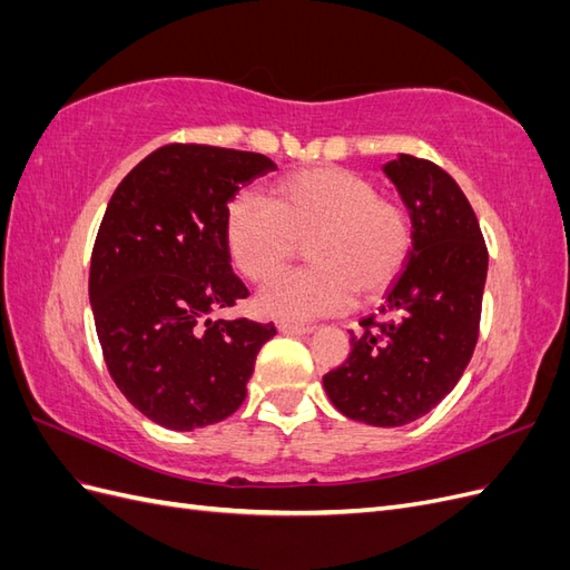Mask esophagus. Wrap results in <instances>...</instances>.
Instances as JSON below:
<instances>
[{"instance_id": "esophagus-1", "label": "esophagus", "mask_w": 570, "mask_h": 570, "mask_svg": "<svg viewBox=\"0 0 570 570\" xmlns=\"http://www.w3.org/2000/svg\"><path fill=\"white\" fill-rule=\"evenodd\" d=\"M278 331H281L283 335H306V333H312L314 327H312V325H299V323L281 321V323H278Z\"/></svg>"}]
</instances>
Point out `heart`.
<instances>
[{
    "label": "heart",
    "mask_w": 570,
    "mask_h": 570,
    "mask_svg": "<svg viewBox=\"0 0 570 570\" xmlns=\"http://www.w3.org/2000/svg\"><path fill=\"white\" fill-rule=\"evenodd\" d=\"M307 247L312 267L273 279L258 308L275 318H318L373 302L406 264L413 230L404 206L344 168L321 166L273 187L271 202L239 195L226 212V245L252 283L272 278Z\"/></svg>",
    "instance_id": "heart-1"
}]
</instances>
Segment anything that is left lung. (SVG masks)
Instances as JSON below:
<instances>
[{
	"label": "left lung",
	"instance_id": "obj_1",
	"mask_svg": "<svg viewBox=\"0 0 570 570\" xmlns=\"http://www.w3.org/2000/svg\"><path fill=\"white\" fill-rule=\"evenodd\" d=\"M413 226V249L377 314L361 321L342 366L323 375L352 421L396 428L435 409L473 356L488 247L473 206L438 164L400 154L385 164Z\"/></svg>",
	"mask_w": 570,
	"mask_h": 570
}]
</instances>
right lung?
I'll use <instances>...</instances> for the list:
<instances>
[{
	"label": "right lung",
	"mask_w": 570,
	"mask_h": 570,
	"mask_svg": "<svg viewBox=\"0 0 570 570\" xmlns=\"http://www.w3.org/2000/svg\"><path fill=\"white\" fill-rule=\"evenodd\" d=\"M275 170L264 154L164 145L120 180L101 218L90 302L126 400L168 430L228 419L247 396L273 323L212 318L249 297L230 268L228 202Z\"/></svg>",
	"instance_id": "add662e5"
}]
</instances>
